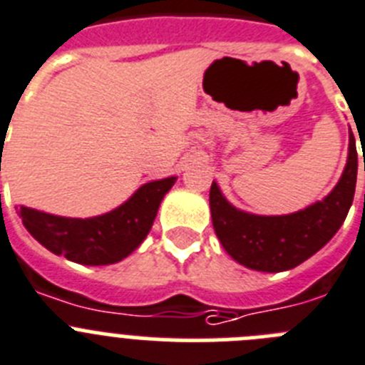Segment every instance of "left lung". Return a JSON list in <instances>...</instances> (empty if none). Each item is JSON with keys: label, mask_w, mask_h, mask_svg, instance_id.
<instances>
[{"label": "left lung", "mask_w": 365, "mask_h": 365, "mask_svg": "<svg viewBox=\"0 0 365 365\" xmlns=\"http://www.w3.org/2000/svg\"><path fill=\"white\" fill-rule=\"evenodd\" d=\"M356 170V143L351 134L347 165L331 195L303 211L283 217H257L239 211L213 182L209 205L215 233L224 250L246 268L270 274L296 268L322 250L344 224L354 198Z\"/></svg>", "instance_id": "8db88e82"}]
</instances>
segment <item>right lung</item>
I'll list each match as a JSON object with an SVG mask.
<instances>
[{"instance_id":"add662e5","label":"right lung","mask_w":365,"mask_h":365,"mask_svg":"<svg viewBox=\"0 0 365 365\" xmlns=\"http://www.w3.org/2000/svg\"><path fill=\"white\" fill-rule=\"evenodd\" d=\"M176 178L143 185L128 202L93 218H66L20 207L24 226L38 242L78 264L103 266L121 261L143 242L163 196Z\"/></svg>"}]
</instances>
